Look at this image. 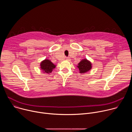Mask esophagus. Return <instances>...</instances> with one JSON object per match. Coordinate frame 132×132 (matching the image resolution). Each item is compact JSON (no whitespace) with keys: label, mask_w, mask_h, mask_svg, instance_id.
Segmentation results:
<instances>
[{"label":"esophagus","mask_w":132,"mask_h":132,"mask_svg":"<svg viewBox=\"0 0 132 132\" xmlns=\"http://www.w3.org/2000/svg\"><path fill=\"white\" fill-rule=\"evenodd\" d=\"M66 60H69V58H68V57H66Z\"/></svg>","instance_id":"esophagus-1"}]
</instances>
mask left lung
I'll return each mask as SVG.
<instances>
[{
    "label": "left lung",
    "instance_id": "left-lung-1",
    "mask_svg": "<svg viewBox=\"0 0 132 132\" xmlns=\"http://www.w3.org/2000/svg\"><path fill=\"white\" fill-rule=\"evenodd\" d=\"M92 63L86 59L82 60L77 66L80 73H85L89 71L92 68Z\"/></svg>",
    "mask_w": 132,
    "mask_h": 132
}]
</instances>
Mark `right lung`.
I'll return each mask as SVG.
<instances>
[{
    "label": "right lung",
    "mask_w": 132,
    "mask_h": 132,
    "mask_svg": "<svg viewBox=\"0 0 132 132\" xmlns=\"http://www.w3.org/2000/svg\"><path fill=\"white\" fill-rule=\"evenodd\" d=\"M40 66V68L42 70V72L46 74H50L51 73L56 66V65L54 64L50 60L47 59H45L42 61L41 62Z\"/></svg>",
    "instance_id": "add662e5"
}]
</instances>
